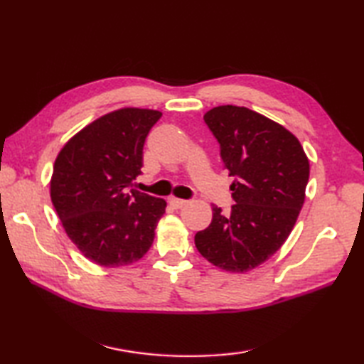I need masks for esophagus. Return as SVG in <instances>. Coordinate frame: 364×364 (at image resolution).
<instances>
[{"label": "esophagus", "mask_w": 364, "mask_h": 364, "mask_svg": "<svg viewBox=\"0 0 364 364\" xmlns=\"http://www.w3.org/2000/svg\"><path fill=\"white\" fill-rule=\"evenodd\" d=\"M168 203L172 205L175 210H178V208H183L184 205H188V200H183V198H175V197H172L168 200Z\"/></svg>", "instance_id": "1"}]
</instances>
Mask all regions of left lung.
Wrapping results in <instances>:
<instances>
[{
    "label": "left lung",
    "instance_id": "obj_1",
    "mask_svg": "<svg viewBox=\"0 0 364 364\" xmlns=\"http://www.w3.org/2000/svg\"><path fill=\"white\" fill-rule=\"evenodd\" d=\"M203 120L235 178V205L227 215L213 205V220L196 235V247L214 266L247 272L288 239L305 202L310 162L296 136L247 107H214Z\"/></svg>",
    "mask_w": 364,
    "mask_h": 364
}]
</instances>
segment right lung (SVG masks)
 Returning a JSON list of instances; mask_svg holds the SVG:
<instances>
[{
  "label": "right lung",
  "mask_w": 364,
  "mask_h": 364,
  "mask_svg": "<svg viewBox=\"0 0 364 364\" xmlns=\"http://www.w3.org/2000/svg\"><path fill=\"white\" fill-rule=\"evenodd\" d=\"M159 111L127 107L92 122L58 154L51 202L82 255L105 267L127 266L149 252L166 200L133 189L144 145Z\"/></svg>",
  "instance_id": "add662e5"
}]
</instances>
